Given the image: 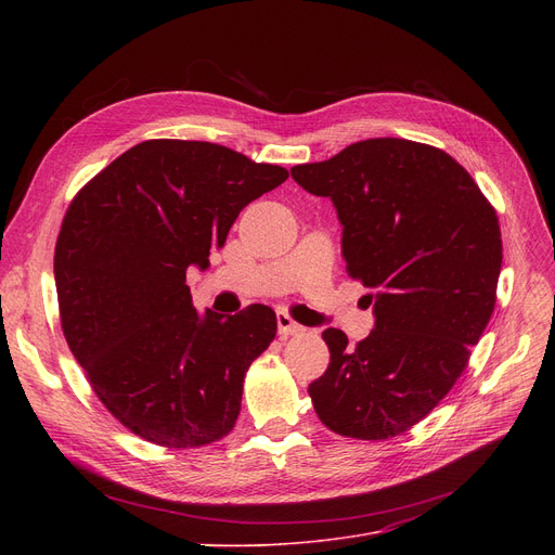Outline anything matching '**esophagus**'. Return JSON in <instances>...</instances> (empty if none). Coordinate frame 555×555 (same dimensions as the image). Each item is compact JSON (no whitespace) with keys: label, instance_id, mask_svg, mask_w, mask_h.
Masks as SVG:
<instances>
[{"label":"esophagus","instance_id":"34e87169","mask_svg":"<svg viewBox=\"0 0 555 555\" xmlns=\"http://www.w3.org/2000/svg\"><path fill=\"white\" fill-rule=\"evenodd\" d=\"M276 326H279V335L283 337H289V335H301L304 333V326L297 324L293 317H289L287 312L279 310L276 312Z\"/></svg>","mask_w":555,"mask_h":555}]
</instances>
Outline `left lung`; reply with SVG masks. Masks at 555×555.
I'll return each mask as SVG.
<instances>
[{
    "instance_id": "1",
    "label": "left lung",
    "mask_w": 555,
    "mask_h": 555,
    "mask_svg": "<svg viewBox=\"0 0 555 555\" xmlns=\"http://www.w3.org/2000/svg\"><path fill=\"white\" fill-rule=\"evenodd\" d=\"M331 197L346 272L371 287L375 328L348 346L324 331L326 373L308 387L328 429L391 439L423 421L461 377L498 301L502 231L470 172L441 149L366 139L289 168Z\"/></svg>"
}]
</instances>
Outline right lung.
<instances>
[{
	"label": "right lung",
	"instance_id": "add662e5",
	"mask_svg": "<svg viewBox=\"0 0 555 555\" xmlns=\"http://www.w3.org/2000/svg\"><path fill=\"white\" fill-rule=\"evenodd\" d=\"M285 180L218 143L151 139L72 199L53 256L63 333L107 412L141 439L199 448L236 425L276 314H199L186 270H207L238 214Z\"/></svg>",
	"mask_w": 555,
	"mask_h": 555
}]
</instances>
